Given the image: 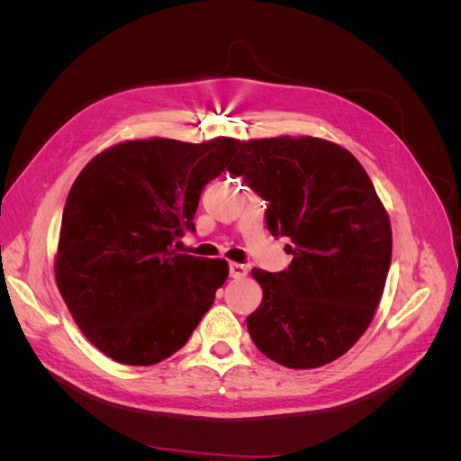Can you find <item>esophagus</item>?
Here are the masks:
<instances>
[{
  "label": "esophagus",
  "mask_w": 461,
  "mask_h": 461,
  "mask_svg": "<svg viewBox=\"0 0 461 461\" xmlns=\"http://www.w3.org/2000/svg\"><path fill=\"white\" fill-rule=\"evenodd\" d=\"M229 275L232 278H244L248 275V267H246V265H240V263H230L229 265Z\"/></svg>",
  "instance_id": "34e87169"
}]
</instances>
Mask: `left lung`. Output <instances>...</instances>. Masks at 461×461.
<instances>
[{
	"mask_svg": "<svg viewBox=\"0 0 461 461\" xmlns=\"http://www.w3.org/2000/svg\"><path fill=\"white\" fill-rule=\"evenodd\" d=\"M267 202L265 222L286 236L288 269H254L263 288L248 332L259 352L290 369L346 354L381 302L393 258L384 205L350 151L313 136L242 142L229 167Z\"/></svg>",
	"mask_w": 461,
	"mask_h": 461,
	"instance_id": "left-lung-1",
	"label": "left lung"
}]
</instances>
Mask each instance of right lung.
<instances>
[{
	"instance_id": "right-lung-1",
	"label": "right lung",
	"mask_w": 461,
	"mask_h": 461,
	"mask_svg": "<svg viewBox=\"0 0 461 461\" xmlns=\"http://www.w3.org/2000/svg\"><path fill=\"white\" fill-rule=\"evenodd\" d=\"M234 138L111 146L68 192L55 281L85 337L124 366L183 348L229 276L225 259L178 254L203 186L229 169Z\"/></svg>"
}]
</instances>
